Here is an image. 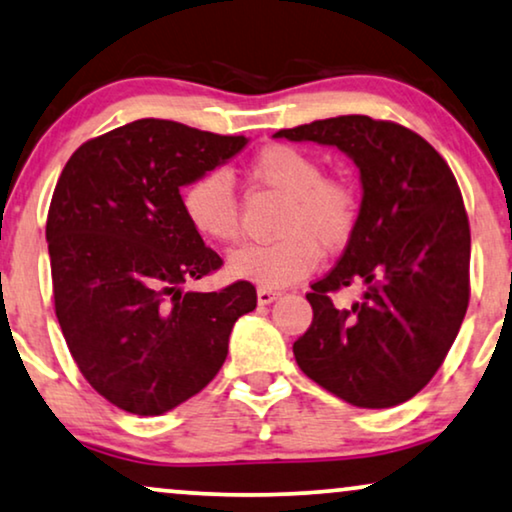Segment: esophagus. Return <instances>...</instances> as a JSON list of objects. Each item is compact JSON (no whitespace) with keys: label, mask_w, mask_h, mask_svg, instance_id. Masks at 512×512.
Here are the masks:
<instances>
[{"label":"esophagus","mask_w":512,"mask_h":512,"mask_svg":"<svg viewBox=\"0 0 512 512\" xmlns=\"http://www.w3.org/2000/svg\"><path fill=\"white\" fill-rule=\"evenodd\" d=\"M258 303L261 305H268V303H272V301H277V298L282 296V291H277V289H265V287H261L258 289Z\"/></svg>","instance_id":"obj_1"}]
</instances>
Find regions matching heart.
Returning <instances> with one entry per match:
<instances>
[{"label":"heart","mask_w":512,"mask_h":512,"mask_svg":"<svg viewBox=\"0 0 512 512\" xmlns=\"http://www.w3.org/2000/svg\"><path fill=\"white\" fill-rule=\"evenodd\" d=\"M247 174L258 188L280 192V240L247 244L230 256L228 268L240 280L277 289L317 268L322 249L334 254L350 244L360 225V192L350 181L324 176L320 159L294 145H265L251 157ZM181 209L204 240H240V202L225 171L199 174L181 192Z\"/></svg>","instance_id":"b5f03b06"}]
</instances>
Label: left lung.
Segmentation results:
<instances>
[{
	"label": "left lung",
	"instance_id": "1",
	"mask_svg": "<svg viewBox=\"0 0 512 512\" xmlns=\"http://www.w3.org/2000/svg\"><path fill=\"white\" fill-rule=\"evenodd\" d=\"M277 138L336 145L362 176L355 237L329 275L310 284L313 324L294 343L317 386L362 409L414 397L442 367L470 301V225L444 157L407 126L341 115L280 129ZM365 282L338 309L330 296Z\"/></svg>",
	"mask_w": 512,
	"mask_h": 512
}]
</instances>
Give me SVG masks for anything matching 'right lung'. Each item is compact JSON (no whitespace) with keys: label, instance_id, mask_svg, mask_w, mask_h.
Listing matches in <instances>:
<instances>
[{"label":"right lung","instance_id":"1","mask_svg":"<svg viewBox=\"0 0 512 512\" xmlns=\"http://www.w3.org/2000/svg\"><path fill=\"white\" fill-rule=\"evenodd\" d=\"M244 145L136 119L79 145L58 176L46 216L58 324L89 386L129 414L197 395L228 357L232 324L256 308L247 280L183 291L223 258L183 216L181 185Z\"/></svg>","mask_w":512,"mask_h":512}]
</instances>
